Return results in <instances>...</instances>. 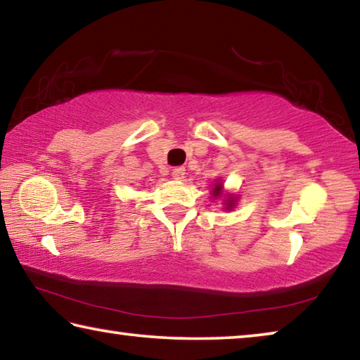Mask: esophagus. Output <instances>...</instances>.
I'll return each mask as SVG.
<instances>
[{"instance_id":"34e87169","label":"esophagus","mask_w":360,"mask_h":360,"mask_svg":"<svg viewBox=\"0 0 360 360\" xmlns=\"http://www.w3.org/2000/svg\"><path fill=\"white\" fill-rule=\"evenodd\" d=\"M173 178L176 181H184V178H186V168L184 167H176L173 169Z\"/></svg>"}]
</instances>
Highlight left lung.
Returning a JSON list of instances; mask_svg holds the SVG:
<instances>
[{
    "mask_svg": "<svg viewBox=\"0 0 360 360\" xmlns=\"http://www.w3.org/2000/svg\"><path fill=\"white\" fill-rule=\"evenodd\" d=\"M214 187H212V191H211V197L212 198H221V197H224V210H227V211H231L236 206V200H238V197H235L233 193H227V195H224V184H222V181L221 179H216V184H212Z\"/></svg>",
    "mask_w": 360,
    "mask_h": 360,
    "instance_id": "8db88e82",
    "label": "left lung"
}]
</instances>
